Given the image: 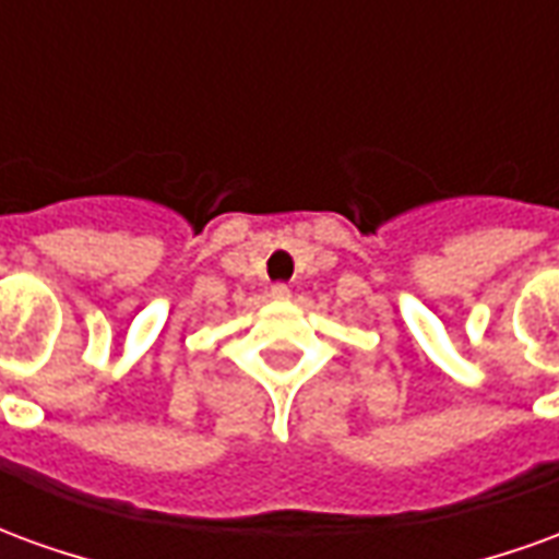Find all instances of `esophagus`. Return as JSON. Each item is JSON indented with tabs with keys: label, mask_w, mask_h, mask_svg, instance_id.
Segmentation results:
<instances>
[{
	"label": "esophagus",
	"mask_w": 559,
	"mask_h": 559,
	"mask_svg": "<svg viewBox=\"0 0 559 559\" xmlns=\"http://www.w3.org/2000/svg\"><path fill=\"white\" fill-rule=\"evenodd\" d=\"M269 299H272V302H287V299H290V287H287V284H272Z\"/></svg>",
	"instance_id": "1"
}]
</instances>
